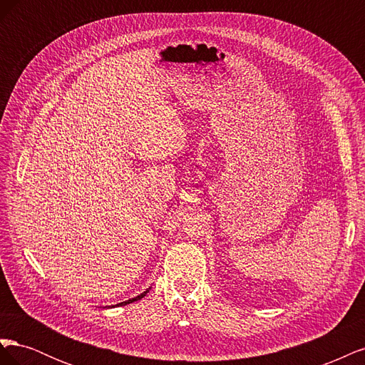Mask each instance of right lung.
Returning a JSON list of instances; mask_svg holds the SVG:
<instances>
[{
	"mask_svg": "<svg viewBox=\"0 0 365 365\" xmlns=\"http://www.w3.org/2000/svg\"><path fill=\"white\" fill-rule=\"evenodd\" d=\"M146 292H148V291H146ZM146 292H143L141 295H138V297H135V298H132V300H128V302H123V303H120V306H121V304H129V303H134V302L140 300V298H143V297H145V295H146Z\"/></svg>",
	"mask_w": 365,
	"mask_h": 365,
	"instance_id": "obj_1",
	"label": "right lung"
}]
</instances>
